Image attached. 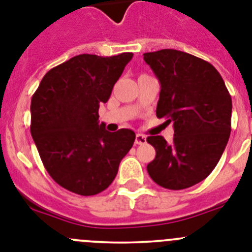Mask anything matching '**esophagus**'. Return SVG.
Listing matches in <instances>:
<instances>
[{
    "label": "esophagus",
    "instance_id": "1",
    "mask_svg": "<svg viewBox=\"0 0 252 252\" xmlns=\"http://www.w3.org/2000/svg\"><path fill=\"white\" fill-rule=\"evenodd\" d=\"M146 143H147L146 135L141 134V133H137V134H135V144H146Z\"/></svg>",
    "mask_w": 252,
    "mask_h": 252
}]
</instances>
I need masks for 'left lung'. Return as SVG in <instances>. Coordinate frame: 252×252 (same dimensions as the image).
Instances as JSON below:
<instances>
[{
	"label": "left lung",
	"mask_w": 252,
	"mask_h": 252,
	"mask_svg": "<svg viewBox=\"0 0 252 252\" xmlns=\"http://www.w3.org/2000/svg\"><path fill=\"white\" fill-rule=\"evenodd\" d=\"M161 85L157 118L174 123V139L150 135L156 157L147 165L159 187L181 190L204 180L217 166L231 133L232 99L211 63L175 49L143 54Z\"/></svg>",
	"instance_id": "obj_1"
}]
</instances>
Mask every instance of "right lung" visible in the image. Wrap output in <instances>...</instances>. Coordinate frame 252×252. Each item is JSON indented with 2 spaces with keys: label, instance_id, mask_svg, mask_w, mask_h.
<instances>
[{
  "label": "right lung",
  "instance_id": "add662e5",
  "mask_svg": "<svg viewBox=\"0 0 252 252\" xmlns=\"http://www.w3.org/2000/svg\"><path fill=\"white\" fill-rule=\"evenodd\" d=\"M133 58L80 54L45 73L32 97L30 132L43 165L57 184L78 195L104 191L132 148L130 129L108 132L99 108Z\"/></svg>",
  "mask_w": 252,
  "mask_h": 252
}]
</instances>
